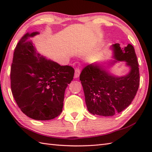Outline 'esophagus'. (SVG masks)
<instances>
[{
	"instance_id": "obj_1",
	"label": "esophagus",
	"mask_w": 152,
	"mask_h": 152,
	"mask_svg": "<svg viewBox=\"0 0 152 152\" xmlns=\"http://www.w3.org/2000/svg\"><path fill=\"white\" fill-rule=\"evenodd\" d=\"M80 74V70L79 69H75V74H74V78H78Z\"/></svg>"
}]
</instances>
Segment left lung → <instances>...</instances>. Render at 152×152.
I'll list each match as a JSON object with an SVG mask.
<instances>
[{"label": "left lung", "instance_id": "8db88e82", "mask_svg": "<svg viewBox=\"0 0 152 152\" xmlns=\"http://www.w3.org/2000/svg\"><path fill=\"white\" fill-rule=\"evenodd\" d=\"M115 60L109 65L125 61L130 71L124 76L110 74L100 63H91L83 69L80 76L88 111L93 115L112 116L131 104L140 84V74L134 47L129 44L121 48L113 44Z\"/></svg>", "mask_w": 152, "mask_h": 152}]
</instances>
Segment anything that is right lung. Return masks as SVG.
<instances>
[{
    "mask_svg": "<svg viewBox=\"0 0 152 152\" xmlns=\"http://www.w3.org/2000/svg\"><path fill=\"white\" fill-rule=\"evenodd\" d=\"M38 34H25L15 48L10 71L11 89L25 115L36 120H50L62 112L64 91L73 80L74 70L38 53L30 40Z\"/></svg>",
    "mask_w": 152,
    "mask_h": 152,
    "instance_id": "obj_1",
    "label": "right lung"
}]
</instances>
